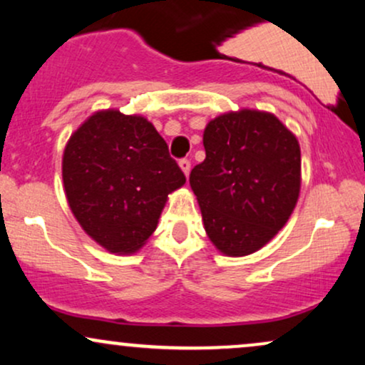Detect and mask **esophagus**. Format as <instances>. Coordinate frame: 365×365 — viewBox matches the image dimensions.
Listing matches in <instances>:
<instances>
[{
  "instance_id": "34e87169",
  "label": "esophagus",
  "mask_w": 365,
  "mask_h": 365,
  "mask_svg": "<svg viewBox=\"0 0 365 365\" xmlns=\"http://www.w3.org/2000/svg\"><path fill=\"white\" fill-rule=\"evenodd\" d=\"M178 165L183 173H185V177H188V173H190V161H188V159H180Z\"/></svg>"
}]
</instances>
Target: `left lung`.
<instances>
[{
    "label": "left lung",
    "instance_id": "obj_1",
    "mask_svg": "<svg viewBox=\"0 0 365 365\" xmlns=\"http://www.w3.org/2000/svg\"><path fill=\"white\" fill-rule=\"evenodd\" d=\"M206 159L190 171L207 237L220 252L249 255L290 217L300 192V145L271 113H225L204 130Z\"/></svg>",
    "mask_w": 365,
    "mask_h": 365
}]
</instances>
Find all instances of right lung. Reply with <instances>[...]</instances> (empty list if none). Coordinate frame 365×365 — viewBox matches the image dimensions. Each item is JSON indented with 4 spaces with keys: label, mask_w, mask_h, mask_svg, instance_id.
I'll return each mask as SVG.
<instances>
[{
    "label": "right lung",
    "mask_w": 365,
    "mask_h": 365,
    "mask_svg": "<svg viewBox=\"0 0 365 365\" xmlns=\"http://www.w3.org/2000/svg\"><path fill=\"white\" fill-rule=\"evenodd\" d=\"M183 183L185 175L165 139L144 116L98 111L63 153V185L73 216L115 254H132L145 244L168 194Z\"/></svg>",
    "instance_id": "add662e5"
}]
</instances>
